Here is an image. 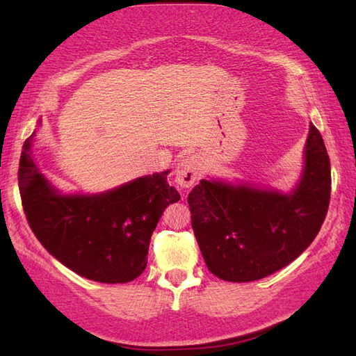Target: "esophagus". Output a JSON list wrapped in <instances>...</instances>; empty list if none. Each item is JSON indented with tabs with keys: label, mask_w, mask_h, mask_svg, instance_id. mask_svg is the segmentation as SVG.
I'll return each mask as SVG.
<instances>
[{
	"label": "esophagus",
	"mask_w": 356,
	"mask_h": 356,
	"mask_svg": "<svg viewBox=\"0 0 356 356\" xmlns=\"http://www.w3.org/2000/svg\"><path fill=\"white\" fill-rule=\"evenodd\" d=\"M202 172V160L196 154L182 157L175 169L177 184L182 188H190L195 186Z\"/></svg>",
	"instance_id": "1"
}]
</instances>
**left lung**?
<instances>
[{
  "label": "left lung",
  "instance_id": "8db88e82",
  "mask_svg": "<svg viewBox=\"0 0 356 356\" xmlns=\"http://www.w3.org/2000/svg\"><path fill=\"white\" fill-rule=\"evenodd\" d=\"M330 193L328 153L312 123L303 168L291 191L241 179H202L187 200L209 272L222 281L252 282L281 270L316 238Z\"/></svg>",
  "mask_w": 356,
  "mask_h": 356
}]
</instances>
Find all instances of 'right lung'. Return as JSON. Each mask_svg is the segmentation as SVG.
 <instances>
[{
    "mask_svg": "<svg viewBox=\"0 0 356 356\" xmlns=\"http://www.w3.org/2000/svg\"><path fill=\"white\" fill-rule=\"evenodd\" d=\"M35 135L24 144L19 188L37 239L58 261L86 279L102 284L134 281L145 270L149 241L161 213L181 199L166 179L169 170L99 193H62L32 159Z\"/></svg>",
    "mask_w": 356,
    "mask_h": 356,
    "instance_id": "right-lung-1",
    "label": "right lung"
}]
</instances>
